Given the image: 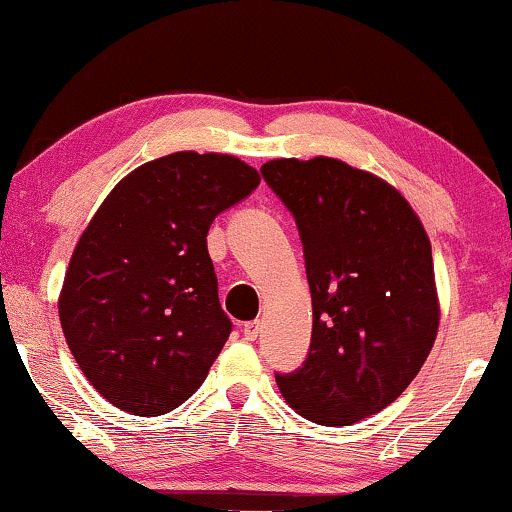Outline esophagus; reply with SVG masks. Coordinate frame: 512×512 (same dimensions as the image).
Wrapping results in <instances>:
<instances>
[{
  "instance_id": "34e87169",
  "label": "esophagus",
  "mask_w": 512,
  "mask_h": 512,
  "mask_svg": "<svg viewBox=\"0 0 512 512\" xmlns=\"http://www.w3.org/2000/svg\"><path fill=\"white\" fill-rule=\"evenodd\" d=\"M242 333L247 340H256L258 333H261V321H247V324L242 326Z\"/></svg>"
}]
</instances>
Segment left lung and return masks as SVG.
<instances>
[{"label":"left lung","instance_id":"obj_1","mask_svg":"<svg viewBox=\"0 0 512 512\" xmlns=\"http://www.w3.org/2000/svg\"><path fill=\"white\" fill-rule=\"evenodd\" d=\"M263 179L296 219L312 293L310 354L279 375L284 401L321 426L387 408L436 342L429 235L387 181L338 158H277Z\"/></svg>","mask_w":512,"mask_h":512}]
</instances>
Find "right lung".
<instances>
[{
	"mask_svg": "<svg viewBox=\"0 0 512 512\" xmlns=\"http://www.w3.org/2000/svg\"><path fill=\"white\" fill-rule=\"evenodd\" d=\"M261 174L228 153L177 151L114 186L76 242L58 298L81 373L139 417L188 401L226 345L207 233Z\"/></svg>",
	"mask_w": 512,
	"mask_h": 512,
	"instance_id": "1",
	"label": "right lung"
}]
</instances>
